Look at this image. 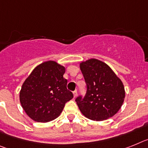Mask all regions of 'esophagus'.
Wrapping results in <instances>:
<instances>
[{"label":"esophagus","instance_id":"1","mask_svg":"<svg viewBox=\"0 0 148 148\" xmlns=\"http://www.w3.org/2000/svg\"><path fill=\"white\" fill-rule=\"evenodd\" d=\"M73 94H74V97H75L77 95V90H74V92H73Z\"/></svg>","mask_w":148,"mask_h":148}]
</instances>
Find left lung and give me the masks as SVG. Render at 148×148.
Returning a JSON list of instances; mask_svg holds the SVG:
<instances>
[{
	"instance_id": "1",
	"label": "left lung",
	"mask_w": 148,
	"mask_h": 148,
	"mask_svg": "<svg viewBox=\"0 0 148 148\" xmlns=\"http://www.w3.org/2000/svg\"><path fill=\"white\" fill-rule=\"evenodd\" d=\"M80 70L86 83L84 97L75 99L79 110L94 121H103L115 115L125 97L121 80L106 63L91 59L80 63Z\"/></svg>"
}]
</instances>
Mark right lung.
<instances>
[{
    "mask_svg": "<svg viewBox=\"0 0 148 148\" xmlns=\"http://www.w3.org/2000/svg\"><path fill=\"white\" fill-rule=\"evenodd\" d=\"M65 67L47 61L36 67L23 83L20 102L27 115L38 122L56 119L65 103L74 97L63 78Z\"/></svg>",
    "mask_w": 148,
    "mask_h": 148,
    "instance_id": "1",
    "label": "right lung"
}]
</instances>
